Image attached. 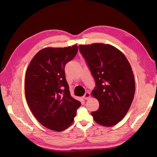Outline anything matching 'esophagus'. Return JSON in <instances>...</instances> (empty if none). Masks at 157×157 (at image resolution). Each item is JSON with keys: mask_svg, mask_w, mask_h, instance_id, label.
I'll return each mask as SVG.
<instances>
[{"mask_svg": "<svg viewBox=\"0 0 157 157\" xmlns=\"http://www.w3.org/2000/svg\"><path fill=\"white\" fill-rule=\"evenodd\" d=\"M90 97V93H88V92H86L85 94V95H83V98H84L85 100H88Z\"/></svg>", "mask_w": 157, "mask_h": 157, "instance_id": "esophagus-1", "label": "esophagus"}]
</instances>
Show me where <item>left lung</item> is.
Here are the masks:
<instances>
[{
    "label": "left lung",
    "instance_id": "left-lung-1",
    "mask_svg": "<svg viewBox=\"0 0 157 157\" xmlns=\"http://www.w3.org/2000/svg\"><path fill=\"white\" fill-rule=\"evenodd\" d=\"M95 81L93 95L99 108L92 113L95 122L111 127L125 117L133 101L135 80L126 56L114 46L102 43L79 45Z\"/></svg>",
    "mask_w": 157,
    "mask_h": 157
}]
</instances>
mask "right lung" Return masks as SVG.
Returning a JSON list of instances; mask_svg holds the SVG:
<instances>
[{
    "label": "right lung",
    "instance_id": "1",
    "mask_svg": "<svg viewBox=\"0 0 157 157\" xmlns=\"http://www.w3.org/2000/svg\"><path fill=\"white\" fill-rule=\"evenodd\" d=\"M75 44L46 48L32 59L26 72L25 90L29 108L45 127L57 132L68 128L81 102L71 95L65 65L78 53Z\"/></svg>",
    "mask_w": 157,
    "mask_h": 157
}]
</instances>
